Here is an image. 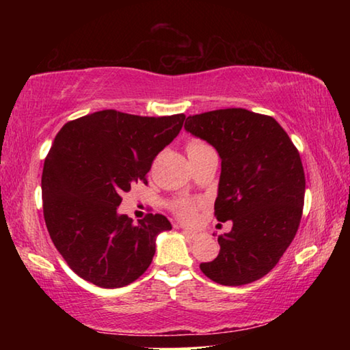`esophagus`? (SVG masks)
<instances>
[{
    "mask_svg": "<svg viewBox=\"0 0 350 350\" xmlns=\"http://www.w3.org/2000/svg\"><path fill=\"white\" fill-rule=\"evenodd\" d=\"M183 234L188 236L189 239H198L199 238L198 232H194V230H188V228H183Z\"/></svg>",
    "mask_w": 350,
    "mask_h": 350,
    "instance_id": "1",
    "label": "esophagus"
}]
</instances>
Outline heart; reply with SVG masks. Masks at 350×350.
<instances>
[{
    "label": "heart",
    "instance_id": "1",
    "mask_svg": "<svg viewBox=\"0 0 350 350\" xmlns=\"http://www.w3.org/2000/svg\"><path fill=\"white\" fill-rule=\"evenodd\" d=\"M206 148H210V146L204 144V142L189 140L187 145L188 157L206 150ZM171 206H173V211L176 213V216H179L182 221H185V222L193 221L194 216H196V205H194L193 202H189V200H187V199H177V200H174Z\"/></svg>",
    "mask_w": 350,
    "mask_h": 350
}]
</instances>
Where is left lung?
I'll use <instances>...</instances> for the list:
<instances>
[{
    "label": "left lung",
    "mask_w": 350,
    "mask_h": 350,
    "mask_svg": "<svg viewBox=\"0 0 350 350\" xmlns=\"http://www.w3.org/2000/svg\"><path fill=\"white\" fill-rule=\"evenodd\" d=\"M185 129L219 152L215 216L233 222L217 238V256L200 270L222 286L260 280L298 232L306 193L299 152L273 117L242 108L189 116Z\"/></svg>",
    "instance_id": "8db88e82"
}]
</instances>
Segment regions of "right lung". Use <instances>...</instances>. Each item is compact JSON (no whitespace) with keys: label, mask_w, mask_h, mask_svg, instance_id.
Listing matches in <instances>:
<instances>
[{"label":"right lung","mask_w":350,"mask_h":350,"mask_svg":"<svg viewBox=\"0 0 350 350\" xmlns=\"http://www.w3.org/2000/svg\"><path fill=\"white\" fill-rule=\"evenodd\" d=\"M183 120L105 109L68 122L55 135L41 176L43 215L55 248L85 281L125 287L150 267L170 221L150 213L134 224L117 210L131 185L148 182L154 157Z\"/></svg>","instance_id":"1"}]
</instances>
